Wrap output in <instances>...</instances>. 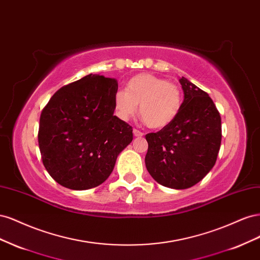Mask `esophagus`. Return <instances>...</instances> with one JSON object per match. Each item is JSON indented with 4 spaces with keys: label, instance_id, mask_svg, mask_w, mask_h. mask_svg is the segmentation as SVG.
Returning a JSON list of instances; mask_svg holds the SVG:
<instances>
[{
    "label": "esophagus",
    "instance_id": "1",
    "mask_svg": "<svg viewBox=\"0 0 260 260\" xmlns=\"http://www.w3.org/2000/svg\"><path fill=\"white\" fill-rule=\"evenodd\" d=\"M133 135H135V137H143L144 133L138 129H133Z\"/></svg>",
    "mask_w": 260,
    "mask_h": 260
}]
</instances>
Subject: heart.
<instances>
[{
  "label": "heart",
  "instance_id": "1",
  "mask_svg": "<svg viewBox=\"0 0 260 260\" xmlns=\"http://www.w3.org/2000/svg\"><path fill=\"white\" fill-rule=\"evenodd\" d=\"M116 112L128 119L138 111L152 129H162L175 121L182 107V92L179 85L152 74H139L128 81L124 90L114 98Z\"/></svg>",
  "mask_w": 260,
  "mask_h": 260
}]
</instances>
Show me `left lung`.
I'll use <instances>...</instances> for the list:
<instances>
[{
	"instance_id": "1",
	"label": "left lung",
	"mask_w": 260,
	"mask_h": 260,
	"mask_svg": "<svg viewBox=\"0 0 260 260\" xmlns=\"http://www.w3.org/2000/svg\"><path fill=\"white\" fill-rule=\"evenodd\" d=\"M179 81L184 93L182 107L174 122L145 136V166L159 184L183 190L214 167L222 135L221 117L208 94L184 77Z\"/></svg>"
}]
</instances>
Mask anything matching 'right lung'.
Instances as JSON below:
<instances>
[{"instance_id":"add662e5","label":"right lung","mask_w":260,"mask_h":260,"mask_svg":"<svg viewBox=\"0 0 260 260\" xmlns=\"http://www.w3.org/2000/svg\"><path fill=\"white\" fill-rule=\"evenodd\" d=\"M118 82L88 75L54 93L40 116L38 141L50 176L70 190H88L112 174L133 139L132 127L114 116Z\"/></svg>"}]
</instances>
